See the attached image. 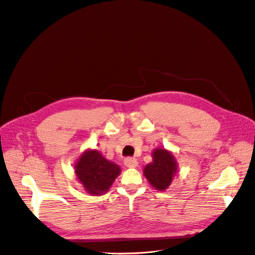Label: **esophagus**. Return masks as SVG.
<instances>
[{"label": "esophagus", "instance_id": "34e87169", "mask_svg": "<svg viewBox=\"0 0 255 255\" xmlns=\"http://www.w3.org/2000/svg\"><path fill=\"white\" fill-rule=\"evenodd\" d=\"M125 165L127 167H129V168H134V167L138 166V161H136L135 158L128 157V158L125 159Z\"/></svg>", "mask_w": 255, "mask_h": 255}]
</instances>
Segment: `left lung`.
I'll use <instances>...</instances> for the list:
<instances>
[{
	"instance_id": "1",
	"label": "left lung",
	"mask_w": 255,
	"mask_h": 255,
	"mask_svg": "<svg viewBox=\"0 0 255 255\" xmlns=\"http://www.w3.org/2000/svg\"><path fill=\"white\" fill-rule=\"evenodd\" d=\"M152 162L144 167L143 173L155 190L164 191L178 173V161L173 153L165 148H155L152 151Z\"/></svg>"
}]
</instances>
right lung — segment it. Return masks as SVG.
Masks as SVG:
<instances>
[{"instance_id": "obj_1", "label": "right lung", "mask_w": 255, "mask_h": 255, "mask_svg": "<svg viewBox=\"0 0 255 255\" xmlns=\"http://www.w3.org/2000/svg\"><path fill=\"white\" fill-rule=\"evenodd\" d=\"M73 168L77 181L92 196L108 192L122 171L119 165L106 159L96 149L85 150L75 160Z\"/></svg>"}]
</instances>
